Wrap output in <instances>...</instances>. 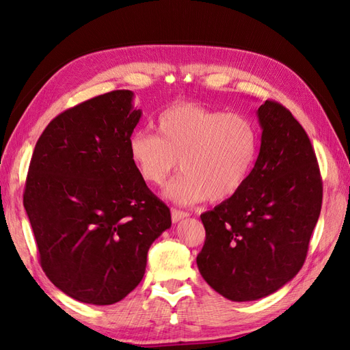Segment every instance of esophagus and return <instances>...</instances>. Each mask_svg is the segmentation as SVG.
I'll return each instance as SVG.
<instances>
[{
  "label": "esophagus",
  "mask_w": 350,
  "mask_h": 350,
  "mask_svg": "<svg viewBox=\"0 0 350 350\" xmlns=\"http://www.w3.org/2000/svg\"><path fill=\"white\" fill-rule=\"evenodd\" d=\"M171 215H172V221H174V224H176V221L183 220V219H185V217L189 216V213H187V211L178 210V208H172V210H171Z\"/></svg>",
  "instance_id": "1"
}]
</instances>
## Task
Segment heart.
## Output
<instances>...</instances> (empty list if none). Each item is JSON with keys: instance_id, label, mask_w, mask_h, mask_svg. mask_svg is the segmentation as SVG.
I'll return each instance as SVG.
<instances>
[{"instance_id": "1", "label": "heart", "mask_w": 350, "mask_h": 350, "mask_svg": "<svg viewBox=\"0 0 350 350\" xmlns=\"http://www.w3.org/2000/svg\"><path fill=\"white\" fill-rule=\"evenodd\" d=\"M153 126L156 135L131 134L130 159L143 181L154 187L167 181L179 161L183 174L166 188L176 203L225 201L247 184L257 163L260 133L245 115L179 102L159 113Z\"/></svg>"}]
</instances>
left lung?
Segmentation results:
<instances>
[{
  "label": "left lung",
  "instance_id": "1",
  "mask_svg": "<svg viewBox=\"0 0 350 350\" xmlns=\"http://www.w3.org/2000/svg\"><path fill=\"white\" fill-rule=\"evenodd\" d=\"M261 147L247 184L201 215L203 279L237 302L256 301L292 280L320 217L323 179L302 125L276 100L258 108Z\"/></svg>",
  "mask_w": 350,
  "mask_h": 350
}]
</instances>
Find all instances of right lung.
<instances>
[{
    "label": "right lung",
    "instance_id": "add662e5",
    "mask_svg": "<svg viewBox=\"0 0 350 350\" xmlns=\"http://www.w3.org/2000/svg\"><path fill=\"white\" fill-rule=\"evenodd\" d=\"M140 116L131 90L100 94L55 116L30 159L23 206L40 267L84 304L125 298L144 276L153 241L172 224L130 159Z\"/></svg>",
    "mask_w": 350,
    "mask_h": 350
}]
</instances>
